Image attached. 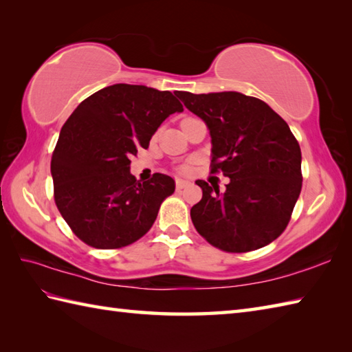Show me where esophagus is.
<instances>
[{"label":"esophagus","instance_id":"34e87169","mask_svg":"<svg viewBox=\"0 0 352 352\" xmlns=\"http://www.w3.org/2000/svg\"><path fill=\"white\" fill-rule=\"evenodd\" d=\"M191 184L188 181H185V179H176V188L177 190H184L186 186H190Z\"/></svg>","mask_w":352,"mask_h":352}]
</instances>
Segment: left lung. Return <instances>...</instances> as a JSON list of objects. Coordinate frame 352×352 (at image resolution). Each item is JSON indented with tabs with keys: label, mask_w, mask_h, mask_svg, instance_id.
Returning <instances> with one entry per match:
<instances>
[{
	"label": "left lung",
	"mask_w": 352,
	"mask_h": 352,
	"mask_svg": "<svg viewBox=\"0 0 352 352\" xmlns=\"http://www.w3.org/2000/svg\"><path fill=\"white\" fill-rule=\"evenodd\" d=\"M177 98L206 123L212 171L230 179L196 181L201 200L191 208L194 228L214 247L245 253L282 235L301 192V149L287 123L263 100L238 91Z\"/></svg>",
	"instance_id": "1"
}]
</instances>
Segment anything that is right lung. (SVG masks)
<instances>
[{
	"label": "right lung",
	"mask_w": 352,
	"mask_h": 352,
	"mask_svg": "<svg viewBox=\"0 0 352 352\" xmlns=\"http://www.w3.org/2000/svg\"><path fill=\"white\" fill-rule=\"evenodd\" d=\"M170 91L114 84L75 108L51 160L54 197L75 235L95 248L129 245L156 220L175 181L155 173L151 181L131 175V156L147 149L170 114L182 113Z\"/></svg>",
	"instance_id": "add662e5"
}]
</instances>
